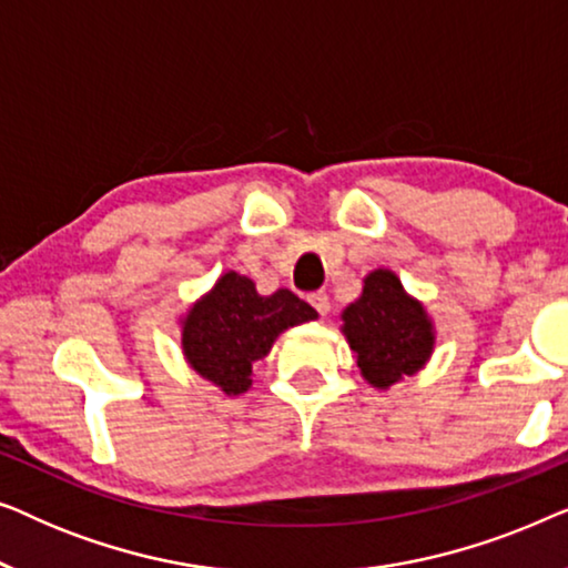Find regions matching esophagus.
Instances as JSON below:
<instances>
[{"instance_id": "34e87169", "label": "esophagus", "mask_w": 568, "mask_h": 568, "mask_svg": "<svg viewBox=\"0 0 568 568\" xmlns=\"http://www.w3.org/2000/svg\"><path fill=\"white\" fill-rule=\"evenodd\" d=\"M307 302H310V305H313L321 315H328V313H331V300H328V294H325V292H313V294H310V297H307Z\"/></svg>"}]
</instances>
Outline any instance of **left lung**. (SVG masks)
Returning a JSON list of instances; mask_svg holds the SVG:
<instances>
[{
  "instance_id": "obj_1",
  "label": "left lung",
  "mask_w": 568,
  "mask_h": 568,
  "mask_svg": "<svg viewBox=\"0 0 568 568\" xmlns=\"http://www.w3.org/2000/svg\"><path fill=\"white\" fill-rule=\"evenodd\" d=\"M341 333L364 383L377 390H390L403 377L422 372L437 346L429 310L390 268L364 276L362 294L341 313Z\"/></svg>"
}]
</instances>
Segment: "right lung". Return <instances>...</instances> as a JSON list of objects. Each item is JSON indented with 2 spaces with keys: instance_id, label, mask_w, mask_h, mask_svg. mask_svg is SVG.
I'll list each match as a JSON object with an SVG mask.
<instances>
[{
  "instance_id": "1",
  "label": "right lung",
  "mask_w": 568,
  "mask_h": 568,
  "mask_svg": "<svg viewBox=\"0 0 568 568\" xmlns=\"http://www.w3.org/2000/svg\"><path fill=\"white\" fill-rule=\"evenodd\" d=\"M315 317V310L290 290L263 297L253 278L224 271L178 325L189 367L224 395H243L253 385V364L268 356L276 338Z\"/></svg>"
}]
</instances>
